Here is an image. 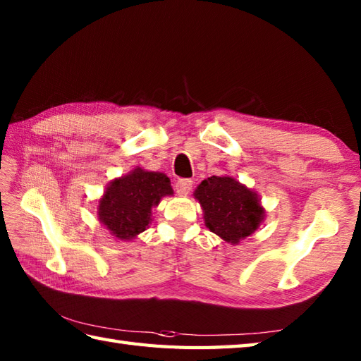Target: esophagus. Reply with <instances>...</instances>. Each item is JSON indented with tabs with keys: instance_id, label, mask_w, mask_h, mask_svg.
I'll return each mask as SVG.
<instances>
[{
	"instance_id": "1",
	"label": "esophagus",
	"mask_w": 361,
	"mask_h": 361,
	"mask_svg": "<svg viewBox=\"0 0 361 361\" xmlns=\"http://www.w3.org/2000/svg\"><path fill=\"white\" fill-rule=\"evenodd\" d=\"M192 180H178L175 183V190L178 195H188L192 190Z\"/></svg>"
}]
</instances>
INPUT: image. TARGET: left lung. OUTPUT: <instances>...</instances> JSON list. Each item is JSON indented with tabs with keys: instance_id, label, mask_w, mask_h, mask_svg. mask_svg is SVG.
Segmentation results:
<instances>
[{
	"instance_id": "left-lung-1",
	"label": "left lung",
	"mask_w": 361,
	"mask_h": 361,
	"mask_svg": "<svg viewBox=\"0 0 361 361\" xmlns=\"http://www.w3.org/2000/svg\"><path fill=\"white\" fill-rule=\"evenodd\" d=\"M194 197L209 231L231 245L251 235L264 221L265 211L257 194L229 175L203 180Z\"/></svg>"
}]
</instances>
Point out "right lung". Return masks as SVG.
I'll list each match as a JSON object with an SVG mask.
<instances>
[{
	"instance_id": "1",
	"label": "right lung",
	"mask_w": 361,
	"mask_h": 361,
	"mask_svg": "<svg viewBox=\"0 0 361 361\" xmlns=\"http://www.w3.org/2000/svg\"><path fill=\"white\" fill-rule=\"evenodd\" d=\"M172 194L167 175L136 167L109 183L99 200L97 217L116 239L132 240L149 226L152 208Z\"/></svg>"
}]
</instances>
